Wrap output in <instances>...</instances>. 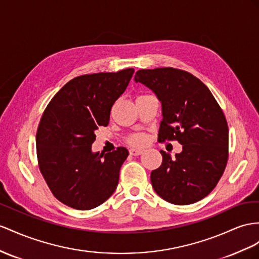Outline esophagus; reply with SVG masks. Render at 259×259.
Returning <instances> with one entry per match:
<instances>
[{
    "instance_id": "34e87169",
    "label": "esophagus",
    "mask_w": 259,
    "mask_h": 259,
    "mask_svg": "<svg viewBox=\"0 0 259 259\" xmlns=\"http://www.w3.org/2000/svg\"><path fill=\"white\" fill-rule=\"evenodd\" d=\"M129 153H130V155L138 156V155H141V154L143 153V150H138V149H130V150H129Z\"/></svg>"
}]
</instances>
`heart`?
Instances as JSON below:
<instances>
[{
    "mask_svg": "<svg viewBox=\"0 0 259 259\" xmlns=\"http://www.w3.org/2000/svg\"><path fill=\"white\" fill-rule=\"evenodd\" d=\"M127 143L134 147H142L148 141V137L144 134H134L127 138Z\"/></svg>",
    "mask_w": 259,
    "mask_h": 259,
    "instance_id": "1",
    "label": "heart"
}]
</instances>
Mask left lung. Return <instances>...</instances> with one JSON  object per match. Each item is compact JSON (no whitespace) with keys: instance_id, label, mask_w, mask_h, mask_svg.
Masks as SVG:
<instances>
[{"instance_id":"left-lung-1","label":"left lung","mask_w":259,"mask_h":259,"mask_svg":"<svg viewBox=\"0 0 259 259\" xmlns=\"http://www.w3.org/2000/svg\"><path fill=\"white\" fill-rule=\"evenodd\" d=\"M162 103L158 142L178 141L183 151L152 170L151 183L164 200L184 205L201 200L214 189L229 158V127L210 90L191 73L157 68L139 70L135 76Z\"/></svg>"}]
</instances>
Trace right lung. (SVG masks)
<instances>
[{"label": "right lung", "instance_id": "obj_1", "mask_svg": "<svg viewBox=\"0 0 259 259\" xmlns=\"http://www.w3.org/2000/svg\"><path fill=\"white\" fill-rule=\"evenodd\" d=\"M134 72L129 68L76 76L44 111L36 135L38 166L52 195L68 207L96 208L117 188L128 150L92 153V144L95 130L108 124L111 107Z\"/></svg>", "mask_w": 259, "mask_h": 259}]
</instances>
